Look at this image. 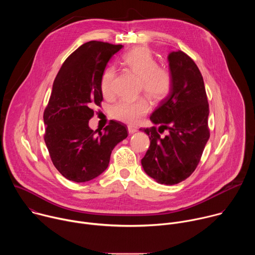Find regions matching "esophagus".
I'll return each instance as SVG.
<instances>
[{"mask_svg": "<svg viewBox=\"0 0 255 255\" xmlns=\"http://www.w3.org/2000/svg\"><path fill=\"white\" fill-rule=\"evenodd\" d=\"M138 131V129L136 128V127H134V126H128V132L130 133V134H133V133H135V132H137Z\"/></svg>", "mask_w": 255, "mask_h": 255, "instance_id": "34e87169", "label": "esophagus"}]
</instances>
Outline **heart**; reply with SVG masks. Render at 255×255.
Segmentation results:
<instances>
[{
	"mask_svg": "<svg viewBox=\"0 0 255 255\" xmlns=\"http://www.w3.org/2000/svg\"><path fill=\"white\" fill-rule=\"evenodd\" d=\"M121 64L140 79L141 89L145 96L155 103L165 100L172 90L171 72L158 65L157 59L147 48L138 46L126 52ZM116 71L113 67H107L101 78V92L105 98H111L115 94L114 82ZM150 110L148 101L144 98L137 100H122L111 109V116L126 124H136Z\"/></svg>",
	"mask_w": 255,
	"mask_h": 255,
	"instance_id": "b5f03b06",
	"label": "heart"
}]
</instances>
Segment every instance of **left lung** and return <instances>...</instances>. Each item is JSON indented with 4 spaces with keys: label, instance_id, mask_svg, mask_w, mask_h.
Instances as JSON below:
<instances>
[{
    "label": "left lung",
    "instance_id": "8db88e82",
    "mask_svg": "<svg viewBox=\"0 0 255 255\" xmlns=\"http://www.w3.org/2000/svg\"><path fill=\"white\" fill-rule=\"evenodd\" d=\"M168 61L172 90L150 116L159 128L140 129L150 139L141 164L159 184L172 186L188 178L197 168L210 129L208 98L199 67L180 50L169 53ZM164 129L169 134L160 137Z\"/></svg>",
    "mask_w": 255,
    "mask_h": 255
}]
</instances>
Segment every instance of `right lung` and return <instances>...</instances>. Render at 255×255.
Listing matches in <instances>:
<instances>
[{
	"instance_id": "1",
	"label": "right lung",
	"mask_w": 255,
	"mask_h": 255,
	"mask_svg": "<svg viewBox=\"0 0 255 255\" xmlns=\"http://www.w3.org/2000/svg\"><path fill=\"white\" fill-rule=\"evenodd\" d=\"M123 46L89 41L63 62L44 110V141L56 169L85 183L109 165L112 150L127 136L126 125L111 120L97 134L89 127L94 107L101 106V78L110 58Z\"/></svg>"
}]
</instances>
